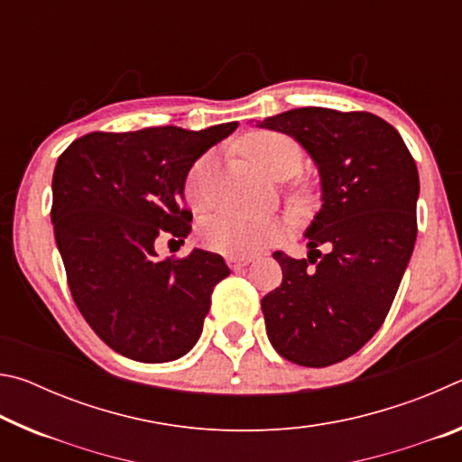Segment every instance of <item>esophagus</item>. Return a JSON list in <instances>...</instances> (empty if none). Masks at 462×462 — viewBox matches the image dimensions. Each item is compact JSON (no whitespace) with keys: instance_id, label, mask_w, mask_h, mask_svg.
Listing matches in <instances>:
<instances>
[{"instance_id":"obj_1","label":"esophagus","mask_w":462,"mask_h":462,"mask_svg":"<svg viewBox=\"0 0 462 462\" xmlns=\"http://www.w3.org/2000/svg\"><path fill=\"white\" fill-rule=\"evenodd\" d=\"M226 263H228V267L232 271H238V269L246 267V264L253 263V259H250V256H228V259H226Z\"/></svg>"}]
</instances>
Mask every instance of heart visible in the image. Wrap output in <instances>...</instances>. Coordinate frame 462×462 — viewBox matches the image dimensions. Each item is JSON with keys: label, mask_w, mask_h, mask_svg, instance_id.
I'll return each mask as SVG.
<instances>
[{"label": "heart", "mask_w": 462, "mask_h": 462, "mask_svg": "<svg viewBox=\"0 0 462 462\" xmlns=\"http://www.w3.org/2000/svg\"><path fill=\"white\" fill-rule=\"evenodd\" d=\"M240 152L253 165L275 181H283L297 173L301 165L300 146L291 136L275 130L250 132L238 143ZM214 175L216 154L206 152L193 162L185 177V198L198 212L214 206ZM308 193L300 189L291 193V201L301 206ZM287 226L273 216H240L222 214L201 226L199 236L209 250L222 254H253L256 250L271 246L285 236Z\"/></svg>", "instance_id": "b5f03b06"}]
</instances>
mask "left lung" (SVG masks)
I'll return each instance as SVG.
<instances>
[{
    "label": "left lung",
    "mask_w": 462,
    "mask_h": 462,
    "mask_svg": "<svg viewBox=\"0 0 462 462\" xmlns=\"http://www.w3.org/2000/svg\"><path fill=\"white\" fill-rule=\"evenodd\" d=\"M256 126L300 143L322 187L306 230L308 259L273 254L283 281L261 301L269 340L295 365L340 363L385 322L408 269L418 167L400 132L369 112L297 107Z\"/></svg>",
    "instance_id": "left-lung-1"
}]
</instances>
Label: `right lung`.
Segmentation results:
<instances>
[{
	"label": "right lung",
	"instance_id": "obj_1",
	"mask_svg": "<svg viewBox=\"0 0 462 462\" xmlns=\"http://www.w3.org/2000/svg\"><path fill=\"white\" fill-rule=\"evenodd\" d=\"M236 128L91 132L59 156L51 220L69 287L91 330L122 356L169 363L199 340L228 264L199 248L161 261L154 242L162 234L187 238L185 177Z\"/></svg>",
	"mask_w": 462,
	"mask_h": 462
}]
</instances>
